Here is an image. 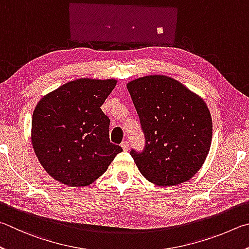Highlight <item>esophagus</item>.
Returning <instances> with one entry per match:
<instances>
[{"label":"esophagus","instance_id":"1","mask_svg":"<svg viewBox=\"0 0 249 249\" xmlns=\"http://www.w3.org/2000/svg\"><path fill=\"white\" fill-rule=\"evenodd\" d=\"M121 147L124 149V151H128L129 149V142L128 141H124L121 143Z\"/></svg>","mask_w":249,"mask_h":249}]
</instances>
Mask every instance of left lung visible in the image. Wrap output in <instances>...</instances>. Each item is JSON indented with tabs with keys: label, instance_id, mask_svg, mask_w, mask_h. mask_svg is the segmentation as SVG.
Wrapping results in <instances>:
<instances>
[{
	"label": "left lung",
	"instance_id": "left-lung-1",
	"mask_svg": "<svg viewBox=\"0 0 249 249\" xmlns=\"http://www.w3.org/2000/svg\"><path fill=\"white\" fill-rule=\"evenodd\" d=\"M127 89L145 137L142 152L130 154L152 184L179 185L206 160L212 141V118L204 100L174 78L149 75Z\"/></svg>",
	"mask_w": 249,
	"mask_h": 249
}]
</instances>
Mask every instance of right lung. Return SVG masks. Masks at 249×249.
Segmentation results:
<instances>
[{
    "instance_id": "obj_1",
    "label": "right lung",
    "mask_w": 249,
    "mask_h": 249,
    "mask_svg": "<svg viewBox=\"0 0 249 249\" xmlns=\"http://www.w3.org/2000/svg\"><path fill=\"white\" fill-rule=\"evenodd\" d=\"M116 80L78 78L39 100L32 143L45 171L62 184L84 187L107 171L121 146L109 140L110 120L100 106Z\"/></svg>"
}]
</instances>
